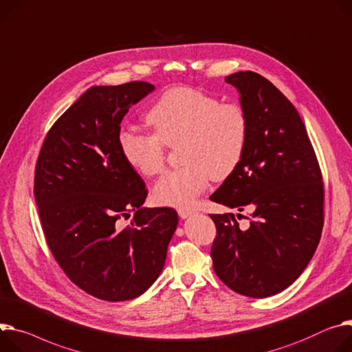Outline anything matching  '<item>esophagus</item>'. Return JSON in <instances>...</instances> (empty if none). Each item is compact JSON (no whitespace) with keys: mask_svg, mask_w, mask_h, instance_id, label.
Returning <instances> with one entry per match:
<instances>
[{"mask_svg":"<svg viewBox=\"0 0 352 352\" xmlns=\"http://www.w3.org/2000/svg\"><path fill=\"white\" fill-rule=\"evenodd\" d=\"M177 212H179V217H180L182 220L188 219V217H190L192 214H195V211H193V210H187V208H179V210H177Z\"/></svg>","mask_w":352,"mask_h":352,"instance_id":"esophagus-1","label":"esophagus"}]
</instances>
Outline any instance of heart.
Returning a JSON list of instances; mask_svg holds the SVG:
<instances>
[{
	"instance_id": "obj_1",
	"label": "heart",
	"mask_w": 352,
	"mask_h": 352,
	"mask_svg": "<svg viewBox=\"0 0 352 352\" xmlns=\"http://www.w3.org/2000/svg\"><path fill=\"white\" fill-rule=\"evenodd\" d=\"M153 133L121 128L118 146L131 169L145 177L164 170L165 146L179 145L182 168L162 176L153 187L159 204L188 207L210 179L224 180L239 165L248 141V117L235 102L195 87H173L149 108Z\"/></svg>"
}]
</instances>
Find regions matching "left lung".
<instances>
[{"instance_id": "obj_1", "label": "left lung", "mask_w": 352, "mask_h": 352, "mask_svg": "<svg viewBox=\"0 0 352 352\" xmlns=\"http://www.w3.org/2000/svg\"><path fill=\"white\" fill-rule=\"evenodd\" d=\"M226 82L239 93L248 141L238 168L210 200L238 211L252 206L254 214L247 230L231 212L210 214L217 228L212 266L230 289L262 299L290 286L313 258L324 220L322 179L293 104L254 72Z\"/></svg>"}]
</instances>
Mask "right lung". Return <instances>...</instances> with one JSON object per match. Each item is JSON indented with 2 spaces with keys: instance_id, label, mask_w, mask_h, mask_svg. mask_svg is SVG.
Returning <instances> with one entry per match:
<instances>
[{
  "instance_id": "1",
  "label": "right lung",
  "mask_w": 352,
  "mask_h": 352,
  "mask_svg": "<svg viewBox=\"0 0 352 352\" xmlns=\"http://www.w3.org/2000/svg\"><path fill=\"white\" fill-rule=\"evenodd\" d=\"M155 86H93L47 132L34 195L47 245L67 278L105 302L142 294L164 269L177 212L146 208L148 190L118 146L129 107ZM134 212L131 227L116 221Z\"/></svg>"
}]
</instances>
